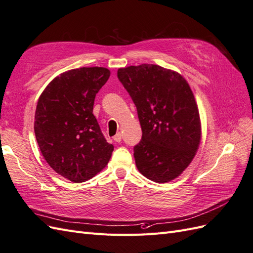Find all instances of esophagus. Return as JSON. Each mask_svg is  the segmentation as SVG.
Listing matches in <instances>:
<instances>
[{
    "label": "esophagus",
    "mask_w": 253,
    "mask_h": 253,
    "mask_svg": "<svg viewBox=\"0 0 253 253\" xmlns=\"http://www.w3.org/2000/svg\"><path fill=\"white\" fill-rule=\"evenodd\" d=\"M113 138H114V140L116 141V142H120L121 141V133H117L116 135L113 137Z\"/></svg>",
    "instance_id": "obj_1"
}]
</instances>
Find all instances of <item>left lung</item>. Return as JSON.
Listing matches in <instances>:
<instances>
[{"mask_svg": "<svg viewBox=\"0 0 253 253\" xmlns=\"http://www.w3.org/2000/svg\"><path fill=\"white\" fill-rule=\"evenodd\" d=\"M119 81L137 109L142 137L134 147L137 169L155 182L179 176L201 142L200 113L181 75L155 64L119 68Z\"/></svg>", "mask_w": 253, "mask_h": 253, "instance_id": "1", "label": "left lung"}]
</instances>
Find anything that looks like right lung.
<instances>
[{
  "mask_svg": "<svg viewBox=\"0 0 253 253\" xmlns=\"http://www.w3.org/2000/svg\"><path fill=\"white\" fill-rule=\"evenodd\" d=\"M104 67L61 74L38 100L35 134L43 157L59 175L83 182L108 165L114 150L93 114L96 94L110 78Z\"/></svg>",
  "mask_w": 253,
  "mask_h": 253,
  "instance_id": "right-lung-1",
  "label": "right lung"
}]
</instances>
